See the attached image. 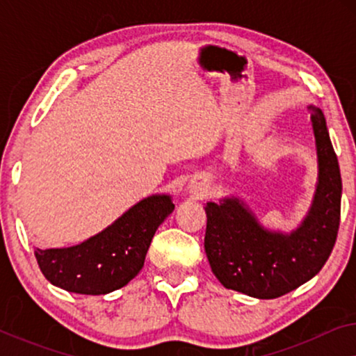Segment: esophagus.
Masks as SVG:
<instances>
[{"label":"esophagus","mask_w":356,"mask_h":356,"mask_svg":"<svg viewBox=\"0 0 356 356\" xmlns=\"http://www.w3.org/2000/svg\"><path fill=\"white\" fill-rule=\"evenodd\" d=\"M193 191H194V194H196L197 197H202V196H206L207 188L206 186H201V184H199V186H193Z\"/></svg>","instance_id":"34e87169"}]
</instances>
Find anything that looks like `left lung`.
<instances>
[{"instance_id":"1","label":"left lung","mask_w":356,"mask_h":356,"mask_svg":"<svg viewBox=\"0 0 356 356\" xmlns=\"http://www.w3.org/2000/svg\"><path fill=\"white\" fill-rule=\"evenodd\" d=\"M318 183L308 216L291 233L267 230L238 197L207 202L204 248L225 289L272 300L313 279L329 259L340 223L342 178L324 113L309 106Z\"/></svg>"}]
</instances>
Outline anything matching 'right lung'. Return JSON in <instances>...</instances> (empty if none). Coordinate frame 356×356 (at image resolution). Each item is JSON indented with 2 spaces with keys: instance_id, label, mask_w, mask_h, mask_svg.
I'll list each match as a JSON object with an SVG mask.
<instances>
[{
  "instance_id": "add662e5",
  "label": "right lung",
  "mask_w": 356,
  "mask_h": 356,
  "mask_svg": "<svg viewBox=\"0 0 356 356\" xmlns=\"http://www.w3.org/2000/svg\"><path fill=\"white\" fill-rule=\"evenodd\" d=\"M175 204L168 194L139 201L104 232L71 248L35 250L45 279L81 295H105L133 280L143 269L150 241Z\"/></svg>"
}]
</instances>
